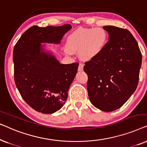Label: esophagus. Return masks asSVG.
<instances>
[{
    "instance_id": "obj_1",
    "label": "esophagus",
    "mask_w": 147,
    "mask_h": 147,
    "mask_svg": "<svg viewBox=\"0 0 147 147\" xmlns=\"http://www.w3.org/2000/svg\"><path fill=\"white\" fill-rule=\"evenodd\" d=\"M84 69V64L82 63H80L79 66H78V71H81Z\"/></svg>"
}]
</instances>
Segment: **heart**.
Masks as SVG:
<instances>
[{"mask_svg":"<svg viewBox=\"0 0 147 147\" xmlns=\"http://www.w3.org/2000/svg\"><path fill=\"white\" fill-rule=\"evenodd\" d=\"M107 31L102 27L83 28L76 30L68 36L65 49L67 55L79 51V55L84 61L97 57L103 52L108 43Z\"/></svg>","mask_w":147,"mask_h":147,"instance_id":"heart-1","label":"heart"}]
</instances>
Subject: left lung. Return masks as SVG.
Returning <instances> with one entry per match:
<instances>
[{
	"label": "left lung",
	"mask_w": 147,
	"mask_h": 147,
	"mask_svg": "<svg viewBox=\"0 0 147 147\" xmlns=\"http://www.w3.org/2000/svg\"><path fill=\"white\" fill-rule=\"evenodd\" d=\"M109 34L105 49L98 57L86 62L91 103L104 112L120 108L137 88L142 54L136 39L127 29L104 26Z\"/></svg>",
	"instance_id": "1"
}]
</instances>
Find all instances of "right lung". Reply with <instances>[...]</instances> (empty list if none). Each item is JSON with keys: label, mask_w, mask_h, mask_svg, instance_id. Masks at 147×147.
I'll use <instances>...</instances> for the list:
<instances>
[{"label": "right lung", "mask_w": 147, "mask_h": 147, "mask_svg": "<svg viewBox=\"0 0 147 147\" xmlns=\"http://www.w3.org/2000/svg\"><path fill=\"white\" fill-rule=\"evenodd\" d=\"M71 29L69 24L59 27L33 26L21 35L14 47L16 86L26 103L36 111L54 113L67 100L79 63L61 64L41 43L59 44Z\"/></svg>", "instance_id": "right-lung-1"}]
</instances>
